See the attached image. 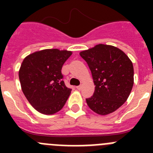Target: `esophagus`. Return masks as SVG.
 Masks as SVG:
<instances>
[{"label": "esophagus", "instance_id": "1", "mask_svg": "<svg viewBox=\"0 0 153 153\" xmlns=\"http://www.w3.org/2000/svg\"><path fill=\"white\" fill-rule=\"evenodd\" d=\"M76 89H77L78 90H80L81 89H82V85H79V86H76Z\"/></svg>", "mask_w": 153, "mask_h": 153}]
</instances>
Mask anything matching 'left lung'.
Returning <instances> with one entry per match:
<instances>
[{
	"instance_id": "obj_1",
	"label": "left lung",
	"mask_w": 153,
	"mask_h": 153,
	"mask_svg": "<svg viewBox=\"0 0 153 153\" xmlns=\"http://www.w3.org/2000/svg\"><path fill=\"white\" fill-rule=\"evenodd\" d=\"M79 55L88 64L96 86L86 103L99 115L113 113L127 100L133 86L132 61L117 47L102 44L81 51Z\"/></svg>"
}]
</instances>
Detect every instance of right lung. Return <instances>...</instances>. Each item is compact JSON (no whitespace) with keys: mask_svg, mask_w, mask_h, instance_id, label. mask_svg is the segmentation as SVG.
Here are the masks:
<instances>
[{"mask_svg":"<svg viewBox=\"0 0 153 153\" xmlns=\"http://www.w3.org/2000/svg\"><path fill=\"white\" fill-rule=\"evenodd\" d=\"M72 55L67 50L46 49L24 58L19 70L21 90L39 113L52 115L63 107L71 92L61 74L63 63Z\"/></svg>","mask_w":153,"mask_h":153,"instance_id":"add662e5","label":"right lung"}]
</instances>
